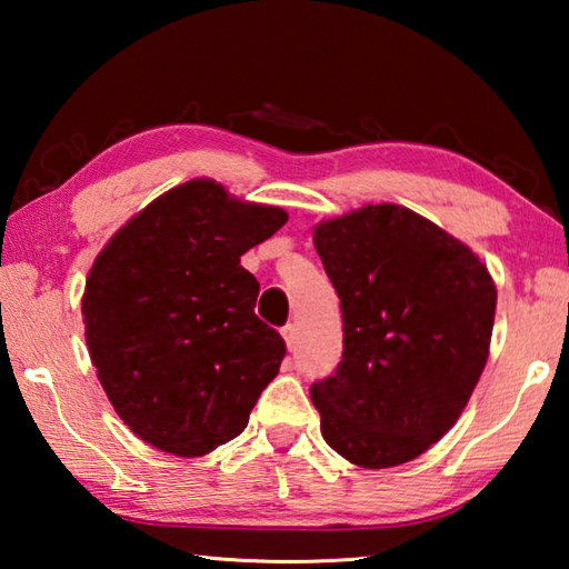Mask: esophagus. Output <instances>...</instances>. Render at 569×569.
<instances>
[{
  "label": "esophagus",
  "mask_w": 569,
  "mask_h": 569,
  "mask_svg": "<svg viewBox=\"0 0 569 569\" xmlns=\"http://www.w3.org/2000/svg\"><path fill=\"white\" fill-rule=\"evenodd\" d=\"M283 339H286V346H288V351H296V343H298V331H296V326L293 323H288V326H283Z\"/></svg>",
  "instance_id": "34e87169"
}]
</instances>
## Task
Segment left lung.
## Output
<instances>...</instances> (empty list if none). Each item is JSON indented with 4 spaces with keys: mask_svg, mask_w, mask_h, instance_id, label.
Segmentation results:
<instances>
[{
    "mask_svg": "<svg viewBox=\"0 0 569 569\" xmlns=\"http://www.w3.org/2000/svg\"><path fill=\"white\" fill-rule=\"evenodd\" d=\"M313 246L343 319L341 363L311 387L321 435L356 467H399L465 411L489 356L495 281L469 246L393 203L321 220Z\"/></svg>",
    "mask_w": 569,
    "mask_h": 569,
    "instance_id": "8db88e82",
    "label": "left lung"
}]
</instances>
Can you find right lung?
Listing matches in <instances>:
<instances>
[{
	"instance_id": "add662e5",
	"label": "right lung",
	"mask_w": 569,
	"mask_h": 569,
	"mask_svg": "<svg viewBox=\"0 0 569 569\" xmlns=\"http://www.w3.org/2000/svg\"><path fill=\"white\" fill-rule=\"evenodd\" d=\"M286 220L283 208L196 178L162 192L100 250L82 293L84 341L132 435L190 459L246 429L286 343L256 316L261 286L240 256Z\"/></svg>"
}]
</instances>
